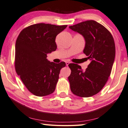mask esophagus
Returning a JSON list of instances; mask_svg holds the SVG:
<instances>
[{
	"mask_svg": "<svg viewBox=\"0 0 128 128\" xmlns=\"http://www.w3.org/2000/svg\"><path fill=\"white\" fill-rule=\"evenodd\" d=\"M70 64V62H66V64L67 66H68V64Z\"/></svg>",
	"mask_w": 128,
	"mask_h": 128,
	"instance_id": "34e87169",
	"label": "esophagus"
}]
</instances>
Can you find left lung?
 Segmentation results:
<instances>
[{
    "label": "left lung",
    "mask_w": 128,
    "mask_h": 128,
    "mask_svg": "<svg viewBox=\"0 0 128 128\" xmlns=\"http://www.w3.org/2000/svg\"><path fill=\"white\" fill-rule=\"evenodd\" d=\"M69 28L84 36L86 42L84 53L91 61L85 71L78 64H68L71 90L80 97H90L102 90L110 75L115 56L114 38L104 26L93 20Z\"/></svg>",
    "instance_id": "1"
}]
</instances>
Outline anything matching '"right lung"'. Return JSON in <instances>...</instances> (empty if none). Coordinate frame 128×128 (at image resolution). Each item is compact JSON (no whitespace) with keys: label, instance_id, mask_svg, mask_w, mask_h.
<instances>
[{"label":"right lung","instance_id":"add662e5","mask_svg":"<svg viewBox=\"0 0 128 128\" xmlns=\"http://www.w3.org/2000/svg\"><path fill=\"white\" fill-rule=\"evenodd\" d=\"M67 26L38 23L19 33L16 43V71L33 95L44 96L55 90L60 70L66 64L50 62L47 54L56 50V36Z\"/></svg>","mask_w":128,"mask_h":128}]
</instances>
